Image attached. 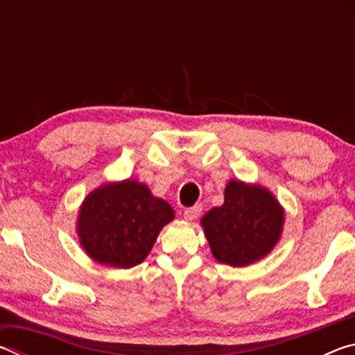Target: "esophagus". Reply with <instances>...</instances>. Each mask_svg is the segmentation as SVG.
Wrapping results in <instances>:
<instances>
[{"instance_id":"esophagus-1","label":"esophagus","mask_w":355,"mask_h":355,"mask_svg":"<svg viewBox=\"0 0 355 355\" xmlns=\"http://www.w3.org/2000/svg\"><path fill=\"white\" fill-rule=\"evenodd\" d=\"M200 213H202V207H200V205H194V207L184 209V211H183V218H184L186 220L192 222V220H196L197 218H199Z\"/></svg>"}]
</instances>
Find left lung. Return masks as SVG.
Returning <instances> with one entry per match:
<instances>
[{
  "label": "left lung",
  "mask_w": 355,
  "mask_h": 355,
  "mask_svg": "<svg viewBox=\"0 0 355 355\" xmlns=\"http://www.w3.org/2000/svg\"><path fill=\"white\" fill-rule=\"evenodd\" d=\"M200 224L216 260L243 268L277 245L285 209L268 188L233 178L225 186L224 205L209 209Z\"/></svg>",
  "instance_id": "8db88e82"
}]
</instances>
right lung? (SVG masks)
Here are the masks:
<instances>
[{
	"label": "right lung",
	"instance_id": "right-lung-1",
	"mask_svg": "<svg viewBox=\"0 0 355 355\" xmlns=\"http://www.w3.org/2000/svg\"><path fill=\"white\" fill-rule=\"evenodd\" d=\"M173 218V208L155 197L146 183L127 178L100 184L84 197L76 235L95 263L128 269L146 260Z\"/></svg>",
	"mask_w": 355,
	"mask_h": 355
}]
</instances>
